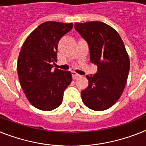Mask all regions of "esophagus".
Segmentation results:
<instances>
[{"label": "esophagus", "instance_id": "1", "mask_svg": "<svg viewBox=\"0 0 146 146\" xmlns=\"http://www.w3.org/2000/svg\"><path fill=\"white\" fill-rule=\"evenodd\" d=\"M72 76H73V79H77L80 76V75H79L78 73H76V72H72Z\"/></svg>", "mask_w": 146, "mask_h": 146}]
</instances>
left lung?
<instances>
[{"label":"left lung","instance_id":"1","mask_svg":"<svg viewBox=\"0 0 146 146\" xmlns=\"http://www.w3.org/2000/svg\"><path fill=\"white\" fill-rule=\"evenodd\" d=\"M75 29L88 42L91 63L97 66L94 76H87L88 86L81 92L87 107L104 111L114 105L125 87L130 60L124 43L111 26L100 21L75 23Z\"/></svg>","mask_w":146,"mask_h":146}]
</instances>
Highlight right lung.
<instances>
[{"label": "right lung", "instance_id": "right-lung-1", "mask_svg": "<svg viewBox=\"0 0 146 146\" xmlns=\"http://www.w3.org/2000/svg\"><path fill=\"white\" fill-rule=\"evenodd\" d=\"M73 23L46 21L27 38L18 59V75L26 97L34 107L52 111L63 100L64 91L72 82L70 71L55 68L60 39Z\"/></svg>", "mask_w": 146, "mask_h": 146}]
</instances>
